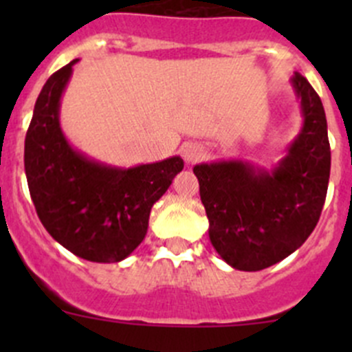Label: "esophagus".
Listing matches in <instances>:
<instances>
[{
    "label": "esophagus",
    "mask_w": 352,
    "mask_h": 352,
    "mask_svg": "<svg viewBox=\"0 0 352 352\" xmlns=\"http://www.w3.org/2000/svg\"><path fill=\"white\" fill-rule=\"evenodd\" d=\"M182 156L187 165H190V163H196L197 160L204 156V148L199 143H186L182 146Z\"/></svg>",
    "instance_id": "1"
}]
</instances>
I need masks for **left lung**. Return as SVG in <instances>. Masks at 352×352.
<instances>
[{
	"label": "left lung",
	"instance_id": "8db88e82",
	"mask_svg": "<svg viewBox=\"0 0 352 352\" xmlns=\"http://www.w3.org/2000/svg\"><path fill=\"white\" fill-rule=\"evenodd\" d=\"M303 126L272 170L242 160L194 166L209 219V240L239 271H262L305 243L327 196L330 144L320 97L301 74L291 78Z\"/></svg>",
	"mask_w": 352,
	"mask_h": 352
}]
</instances>
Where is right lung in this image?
Returning <instances> with one entry per match:
<instances>
[{"label": "right lung", "instance_id": "1", "mask_svg": "<svg viewBox=\"0 0 352 352\" xmlns=\"http://www.w3.org/2000/svg\"><path fill=\"white\" fill-rule=\"evenodd\" d=\"M78 59L56 71L38 94L25 136V173L49 235L90 262H120L148 232L151 208L184 168L180 156L146 165L112 166L74 150L59 107Z\"/></svg>", "mask_w": 352, "mask_h": 352}]
</instances>
